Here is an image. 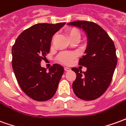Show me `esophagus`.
Here are the masks:
<instances>
[{"instance_id": "34e87169", "label": "esophagus", "mask_w": 126, "mask_h": 126, "mask_svg": "<svg viewBox=\"0 0 126 126\" xmlns=\"http://www.w3.org/2000/svg\"><path fill=\"white\" fill-rule=\"evenodd\" d=\"M64 69L65 70L66 72H68V71H70V70H71V69H70L69 67H64Z\"/></svg>"}]
</instances>
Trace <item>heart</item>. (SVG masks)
Instances as JSON below:
<instances>
[{
	"label": "heart",
	"mask_w": 126,
	"mask_h": 126,
	"mask_svg": "<svg viewBox=\"0 0 126 126\" xmlns=\"http://www.w3.org/2000/svg\"><path fill=\"white\" fill-rule=\"evenodd\" d=\"M66 35L67 36V37L69 39V40H72L74 39H80V32L76 29H69L67 30ZM74 57V55L72 53L64 52L59 55V59L61 63H65V64H69L72 61Z\"/></svg>",
	"instance_id": "1"
}]
</instances>
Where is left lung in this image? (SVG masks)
I'll use <instances>...</instances> for the list:
<instances>
[{
  "label": "left lung",
  "instance_id": "obj_1",
  "mask_svg": "<svg viewBox=\"0 0 126 126\" xmlns=\"http://www.w3.org/2000/svg\"><path fill=\"white\" fill-rule=\"evenodd\" d=\"M67 24L82 30L87 39L84 55L79 61V65L87 67V71L72 68L76 74L73 91L80 99L95 100L106 91L112 80L117 63L114 43L108 33L95 23L79 20Z\"/></svg>",
  "mask_w": 126,
  "mask_h": 126
}]
</instances>
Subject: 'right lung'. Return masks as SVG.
Wrapping results in <instances>:
<instances>
[{
    "label": "right lung",
    "mask_w": 126,
    "mask_h": 126,
    "mask_svg": "<svg viewBox=\"0 0 126 126\" xmlns=\"http://www.w3.org/2000/svg\"><path fill=\"white\" fill-rule=\"evenodd\" d=\"M65 22L36 24L24 31L12 47V67L24 92L36 101L50 100L56 93L64 72L63 66L54 64L49 72L41 66L49 53L52 36Z\"/></svg>",
    "instance_id": "1"
}]
</instances>
